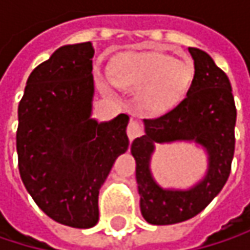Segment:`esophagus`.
<instances>
[{
  "instance_id": "1",
  "label": "esophagus",
  "mask_w": 250,
  "mask_h": 250,
  "mask_svg": "<svg viewBox=\"0 0 250 250\" xmlns=\"http://www.w3.org/2000/svg\"><path fill=\"white\" fill-rule=\"evenodd\" d=\"M140 134H142V125H139L137 120L131 119L128 125H127V136H128V139L133 140V139L139 137Z\"/></svg>"
}]
</instances>
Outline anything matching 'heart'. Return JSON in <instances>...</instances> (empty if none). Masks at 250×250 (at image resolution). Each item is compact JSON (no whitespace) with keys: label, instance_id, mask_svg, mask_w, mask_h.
Returning a JSON list of instances; mask_svg holds the SVG:
<instances>
[{"label":"heart","instance_id":"heart-1","mask_svg":"<svg viewBox=\"0 0 250 250\" xmlns=\"http://www.w3.org/2000/svg\"><path fill=\"white\" fill-rule=\"evenodd\" d=\"M194 79V68L187 61L162 52L125 53L113 65V79L100 76L103 91L113 92L114 83L139 94L140 107L153 116L165 114L184 101Z\"/></svg>","mask_w":250,"mask_h":250}]
</instances>
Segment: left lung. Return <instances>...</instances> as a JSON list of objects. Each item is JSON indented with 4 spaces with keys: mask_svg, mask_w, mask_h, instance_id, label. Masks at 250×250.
I'll return each mask as SVG.
<instances>
[{
    "mask_svg": "<svg viewBox=\"0 0 250 250\" xmlns=\"http://www.w3.org/2000/svg\"><path fill=\"white\" fill-rule=\"evenodd\" d=\"M188 52L195 71L187 97L169 113L143 120L145 134L131 143L140 211L150 225H175L197 216L222 191L230 175L236 125L230 81L208 53L197 47H188ZM175 141L195 143L208 155L205 176L185 190L164 188L150 169L156 145Z\"/></svg>",
    "mask_w": 250,
    "mask_h": 250,
    "instance_id": "1",
    "label": "left lung"
}]
</instances>
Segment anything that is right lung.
Segmentation results:
<instances>
[{"instance_id": "add662e5", "label": "right lung", "mask_w": 250, "mask_h": 250, "mask_svg": "<svg viewBox=\"0 0 250 250\" xmlns=\"http://www.w3.org/2000/svg\"><path fill=\"white\" fill-rule=\"evenodd\" d=\"M94 47L66 44L27 79L19 104L17 155L25 189L50 219L76 229L97 225L98 194L128 147V116L92 117Z\"/></svg>"}]
</instances>
